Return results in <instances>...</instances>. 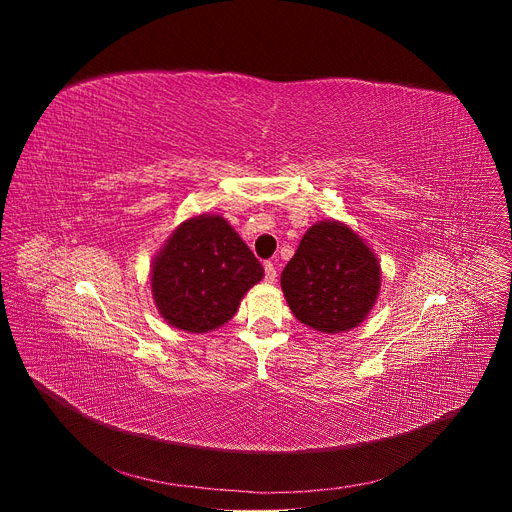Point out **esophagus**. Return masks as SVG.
Wrapping results in <instances>:
<instances>
[{"mask_svg": "<svg viewBox=\"0 0 512 512\" xmlns=\"http://www.w3.org/2000/svg\"><path fill=\"white\" fill-rule=\"evenodd\" d=\"M275 277H277L275 265H273L271 261H267V263H265V281H267V283H273V281H275Z\"/></svg>", "mask_w": 512, "mask_h": 512, "instance_id": "obj_1", "label": "esophagus"}]
</instances>
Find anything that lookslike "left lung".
Returning a JSON list of instances; mask_svg holds the SVG:
<instances>
[{"instance_id": "left-lung-1", "label": "left lung", "mask_w": 512, "mask_h": 512, "mask_svg": "<svg viewBox=\"0 0 512 512\" xmlns=\"http://www.w3.org/2000/svg\"><path fill=\"white\" fill-rule=\"evenodd\" d=\"M377 253L346 223L324 218L300 241L281 271L285 302L302 324L322 334L360 326L381 294Z\"/></svg>"}]
</instances>
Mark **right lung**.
<instances>
[{"label":"right lung","mask_w":512,"mask_h":512,"mask_svg":"<svg viewBox=\"0 0 512 512\" xmlns=\"http://www.w3.org/2000/svg\"><path fill=\"white\" fill-rule=\"evenodd\" d=\"M263 267L221 214H194L164 241L150 267L152 298L176 330L206 334L237 314Z\"/></svg>","instance_id":"right-lung-1"}]
</instances>
